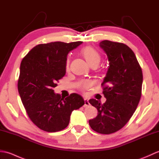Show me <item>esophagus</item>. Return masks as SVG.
I'll use <instances>...</instances> for the list:
<instances>
[{
	"label": "esophagus",
	"mask_w": 159,
	"mask_h": 159,
	"mask_svg": "<svg viewBox=\"0 0 159 159\" xmlns=\"http://www.w3.org/2000/svg\"><path fill=\"white\" fill-rule=\"evenodd\" d=\"M84 100H85V104H84V107H88L89 106V100L87 98H84Z\"/></svg>",
	"instance_id": "obj_1"
}]
</instances>
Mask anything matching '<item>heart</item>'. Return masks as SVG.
<instances>
[{"label": "heart", "mask_w": 159, "mask_h": 159, "mask_svg": "<svg viewBox=\"0 0 159 159\" xmlns=\"http://www.w3.org/2000/svg\"><path fill=\"white\" fill-rule=\"evenodd\" d=\"M82 55L85 57L87 62L89 65L98 66L100 61V55L99 52L91 46H86L82 50ZM70 63V60L67 59L66 61V67H68ZM92 83L89 80H84L80 83V86L83 89H88L92 86Z\"/></svg>", "instance_id": "obj_1"}]
</instances>
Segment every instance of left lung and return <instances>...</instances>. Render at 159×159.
Segmentation results:
<instances>
[{
    "mask_svg": "<svg viewBox=\"0 0 159 159\" xmlns=\"http://www.w3.org/2000/svg\"><path fill=\"white\" fill-rule=\"evenodd\" d=\"M100 46L109 61L102 83L107 100L104 104L89 100L98 110V116L89 124L97 133L109 134L123 128L135 111L141 96L143 74L135 55L127 45L104 40Z\"/></svg>",
    "mask_w": 159,
    "mask_h": 159,
    "instance_id": "1",
    "label": "left lung"
}]
</instances>
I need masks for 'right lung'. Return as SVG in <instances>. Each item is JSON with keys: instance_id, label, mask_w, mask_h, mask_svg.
Here are the masks:
<instances>
[{"instance_id": "right-lung-1", "label": "right lung", "mask_w": 159, "mask_h": 159, "mask_svg": "<svg viewBox=\"0 0 159 159\" xmlns=\"http://www.w3.org/2000/svg\"><path fill=\"white\" fill-rule=\"evenodd\" d=\"M82 42L37 45L22 61L18 92L29 118L40 129L49 133L65 129L72 111L85 104L79 94L63 98L53 90L66 74L67 54Z\"/></svg>"}]
</instances>
